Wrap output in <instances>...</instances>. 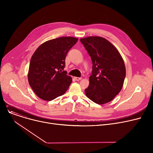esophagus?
<instances>
[{
    "label": "esophagus",
    "mask_w": 153,
    "mask_h": 153,
    "mask_svg": "<svg viewBox=\"0 0 153 153\" xmlns=\"http://www.w3.org/2000/svg\"><path fill=\"white\" fill-rule=\"evenodd\" d=\"M74 79L76 80V81H80V80L82 79V77H75Z\"/></svg>",
    "instance_id": "34e87169"
}]
</instances>
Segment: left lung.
<instances>
[{"mask_svg":"<svg viewBox=\"0 0 153 153\" xmlns=\"http://www.w3.org/2000/svg\"><path fill=\"white\" fill-rule=\"evenodd\" d=\"M92 61V75L85 93L94 102L102 105L121 91L126 76L124 61L115 46L100 36L80 39Z\"/></svg>","mask_w":153,"mask_h":153,"instance_id":"left-lung-1","label":"left lung"}]
</instances>
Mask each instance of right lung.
Returning a JSON list of instances; mask_svg holds the SVG:
<instances>
[{
	"label": "right lung",
	"mask_w": 153,
	"mask_h": 153,
	"mask_svg": "<svg viewBox=\"0 0 153 153\" xmlns=\"http://www.w3.org/2000/svg\"><path fill=\"white\" fill-rule=\"evenodd\" d=\"M77 38L63 36L48 40L40 45L30 62L28 82L41 99L51 101L65 93L72 77L63 71L68 52L77 42Z\"/></svg>",
	"instance_id": "add662e5"
}]
</instances>
